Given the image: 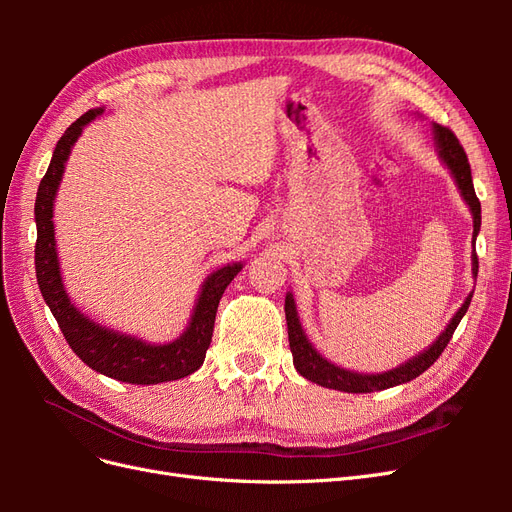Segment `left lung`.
Instances as JSON below:
<instances>
[{"label": "left lung", "instance_id": "left-lung-1", "mask_svg": "<svg viewBox=\"0 0 512 512\" xmlns=\"http://www.w3.org/2000/svg\"><path fill=\"white\" fill-rule=\"evenodd\" d=\"M433 141H436V149L440 160L446 164V168L451 170V175L457 183V188L466 200V205L472 211L474 218V241L480 230V203L474 192V183H472V170H470V162L466 151L459 145L457 136L440 126V123H433ZM472 273L476 277L478 273V258H476V250L472 252ZM472 301V292L468 294V299L463 301V305L457 309V314L448 322V327L440 333V337L433 342L427 350L418 352L416 356H412L410 361L401 363L395 369L382 371V374H359V371H350L344 367H337L331 361L324 359V356L309 344V339L301 327L299 322V314L297 307H294V299L292 294H286V324H288V342H290V352H292V363L297 367L299 374L307 380H312L320 386H327V389H335V391H344V393H374V391H384L391 389V386L404 384L414 380L416 376H421L425 369H429L433 363H436L438 356L444 352L446 344L451 342V337L457 329V324L461 322V318L466 316L468 307Z\"/></svg>", "mask_w": 512, "mask_h": 512}]
</instances>
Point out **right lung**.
<instances>
[{
	"label": "right lung",
	"mask_w": 512,
	"mask_h": 512,
	"mask_svg": "<svg viewBox=\"0 0 512 512\" xmlns=\"http://www.w3.org/2000/svg\"><path fill=\"white\" fill-rule=\"evenodd\" d=\"M104 113V108L87 111L76 119L72 126L57 141L49 170L40 181L36 196V277L46 305L64 333L66 342L79 359L100 374L128 382V384H160L179 380L194 374L203 365L207 348L213 337L215 312L226 286L235 280L243 269L241 262H232L218 271H213L200 288L194 305L192 318L185 331L170 344H147L134 335L113 331L87 318L81 309L70 301L68 292L61 282L59 258L55 247V226H53V203L59 190L61 177L72 145L81 136L89 121Z\"/></svg>",
	"instance_id": "obj_1"
}]
</instances>
